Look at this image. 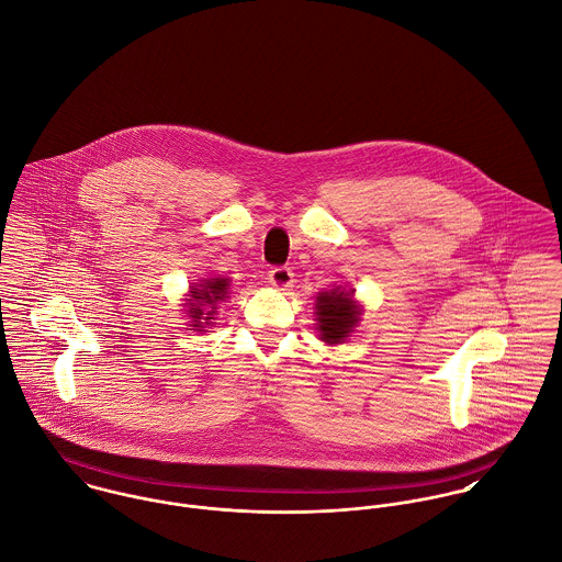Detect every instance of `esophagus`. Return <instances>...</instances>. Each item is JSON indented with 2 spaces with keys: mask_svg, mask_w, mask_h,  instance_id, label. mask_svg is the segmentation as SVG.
Returning <instances> with one entry per match:
<instances>
[{
  "mask_svg": "<svg viewBox=\"0 0 562 562\" xmlns=\"http://www.w3.org/2000/svg\"><path fill=\"white\" fill-rule=\"evenodd\" d=\"M269 282L280 289V291H286L291 284H293V271L289 267H273L269 271Z\"/></svg>",
  "mask_w": 562,
  "mask_h": 562,
  "instance_id": "obj_1",
  "label": "esophagus"
}]
</instances>
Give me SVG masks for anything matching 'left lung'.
<instances>
[{
  "label": "left lung",
  "instance_id": "8db88e82",
  "mask_svg": "<svg viewBox=\"0 0 562 562\" xmlns=\"http://www.w3.org/2000/svg\"><path fill=\"white\" fill-rule=\"evenodd\" d=\"M317 315V330L319 338L326 342H342L353 333L360 322L362 308L353 300V289L345 291L335 286L333 291H322L315 304Z\"/></svg>",
  "mask_w": 562,
  "mask_h": 562
}]
</instances>
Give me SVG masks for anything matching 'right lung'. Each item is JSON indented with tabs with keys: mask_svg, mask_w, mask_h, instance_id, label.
<instances>
[{
	"mask_svg": "<svg viewBox=\"0 0 562 562\" xmlns=\"http://www.w3.org/2000/svg\"><path fill=\"white\" fill-rule=\"evenodd\" d=\"M229 289L227 278H206L191 286L187 300V315L191 317V328L198 333H206L204 328L213 324V315H217V304L225 302Z\"/></svg>",
	"mask_w": 562,
	"mask_h": 562,
	"instance_id": "obj_1",
	"label": "right lung"
}]
</instances>
